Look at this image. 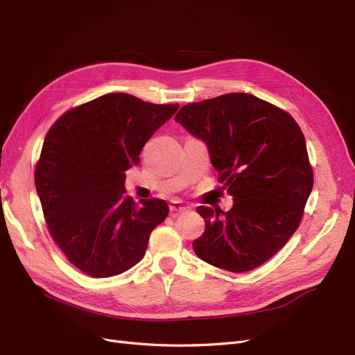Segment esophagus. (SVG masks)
<instances>
[{"instance_id": "1", "label": "esophagus", "mask_w": 355, "mask_h": 355, "mask_svg": "<svg viewBox=\"0 0 355 355\" xmlns=\"http://www.w3.org/2000/svg\"><path fill=\"white\" fill-rule=\"evenodd\" d=\"M187 210H188V207L185 206V204H182L178 200H173L170 202V211L171 213H182V211H187Z\"/></svg>"}]
</instances>
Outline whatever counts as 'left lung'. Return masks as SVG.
<instances>
[{"instance_id": "1", "label": "left lung", "mask_w": 355, "mask_h": 355, "mask_svg": "<svg viewBox=\"0 0 355 355\" xmlns=\"http://www.w3.org/2000/svg\"><path fill=\"white\" fill-rule=\"evenodd\" d=\"M175 121L209 148L231 210L200 206L206 231L192 247L213 266L244 272L265 263L297 230L314 176L296 121L253 94L182 106Z\"/></svg>"}]
</instances>
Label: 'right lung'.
<instances>
[{
	"instance_id": "1",
	"label": "right lung",
	"mask_w": 355,
	"mask_h": 355,
	"mask_svg": "<svg viewBox=\"0 0 355 355\" xmlns=\"http://www.w3.org/2000/svg\"><path fill=\"white\" fill-rule=\"evenodd\" d=\"M179 105L108 93L51 125L35 167V188L53 240L90 277H112L142 259L149 235L166 219L164 200L135 202L125 170Z\"/></svg>"
}]
</instances>
